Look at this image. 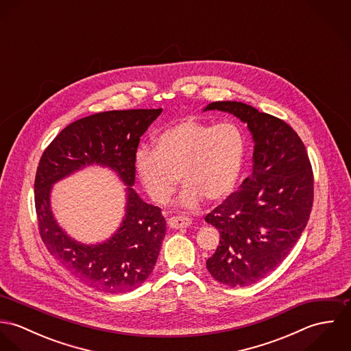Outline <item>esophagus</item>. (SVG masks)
<instances>
[{
	"label": "esophagus",
	"mask_w": 351,
	"mask_h": 351,
	"mask_svg": "<svg viewBox=\"0 0 351 351\" xmlns=\"http://www.w3.org/2000/svg\"><path fill=\"white\" fill-rule=\"evenodd\" d=\"M192 220L186 216H174L167 220V224L170 228H186L189 227Z\"/></svg>",
	"instance_id": "esophagus-1"
}]
</instances>
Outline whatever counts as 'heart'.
Wrapping results in <instances>:
<instances>
[{
    "label": "heart",
    "mask_w": 351,
    "mask_h": 351,
    "mask_svg": "<svg viewBox=\"0 0 351 351\" xmlns=\"http://www.w3.org/2000/svg\"><path fill=\"white\" fill-rule=\"evenodd\" d=\"M246 141L235 123L217 125L185 119L165 130L154 151L136 154L139 180L152 200L166 204L176 193L178 178L185 188L182 205L195 208L201 199L224 200L238 184Z\"/></svg>",
    "instance_id": "obj_1"
}]
</instances>
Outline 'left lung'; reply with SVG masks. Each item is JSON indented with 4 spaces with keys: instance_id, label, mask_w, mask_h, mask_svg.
I'll return each instance as SVG.
<instances>
[{
    "instance_id": "left-lung-1",
    "label": "left lung",
    "mask_w": 351,
    "mask_h": 351,
    "mask_svg": "<svg viewBox=\"0 0 351 351\" xmlns=\"http://www.w3.org/2000/svg\"><path fill=\"white\" fill-rule=\"evenodd\" d=\"M212 109L245 121L255 145L252 173L205 216L220 234L206 269L221 284L247 287L278 267L299 241L312 210L313 171L300 136L284 120L237 101L205 108Z\"/></svg>"
}]
</instances>
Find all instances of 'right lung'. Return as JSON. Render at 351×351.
Here are the masks:
<instances>
[{
    "label": "right lung",
    "instance_id": "add662e5",
    "mask_svg": "<svg viewBox=\"0 0 351 351\" xmlns=\"http://www.w3.org/2000/svg\"><path fill=\"white\" fill-rule=\"evenodd\" d=\"M162 109L108 110L80 119L63 128L43 152L35 177L39 234L47 250L78 280L106 293H127L150 276L166 221L160 208L132 189L141 136ZM92 162L113 168L129 186L126 217L119 231L96 247L70 240L56 224L49 208L50 186L58 179Z\"/></svg>",
    "mask_w": 351,
    "mask_h": 351
}]
</instances>
